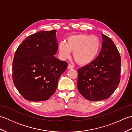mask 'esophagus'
<instances>
[{
	"label": "esophagus",
	"instance_id": "esophagus-1",
	"mask_svg": "<svg viewBox=\"0 0 132 132\" xmlns=\"http://www.w3.org/2000/svg\"><path fill=\"white\" fill-rule=\"evenodd\" d=\"M74 68V66L72 65L71 64H69L68 66V69H73Z\"/></svg>",
	"mask_w": 132,
	"mask_h": 132
}]
</instances>
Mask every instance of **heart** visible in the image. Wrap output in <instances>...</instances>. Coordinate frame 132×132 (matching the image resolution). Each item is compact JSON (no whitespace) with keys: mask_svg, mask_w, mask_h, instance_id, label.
<instances>
[{"mask_svg":"<svg viewBox=\"0 0 132 132\" xmlns=\"http://www.w3.org/2000/svg\"><path fill=\"white\" fill-rule=\"evenodd\" d=\"M101 41L96 36L87 34H77L69 36L66 43L61 42L58 45L61 57L68 58L73 52L75 61L81 65L92 62L100 52Z\"/></svg>","mask_w":132,"mask_h":132,"instance_id":"1","label":"heart"}]
</instances>
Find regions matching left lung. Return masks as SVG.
<instances>
[{"instance_id": "1", "label": "left lung", "mask_w": 132, "mask_h": 132, "mask_svg": "<svg viewBox=\"0 0 132 132\" xmlns=\"http://www.w3.org/2000/svg\"><path fill=\"white\" fill-rule=\"evenodd\" d=\"M102 47L99 55L78 69V89L88 100L100 101L110 97L120 81L121 57L110 38L102 34Z\"/></svg>"}]
</instances>
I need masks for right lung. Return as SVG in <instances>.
Segmentation results:
<instances>
[{"label": "right lung", "instance_id": "obj_1", "mask_svg": "<svg viewBox=\"0 0 132 132\" xmlns=\"http://www.w3.org/2000/svg\"><path fill=\"white\" fill-rule=\"evenodd\" d=\"M56 30H41L27 37L17 49L12 63L14 85L25 99L45 101L57 87L68 63L54 56L58 50Z\"/></svg>", "mask_w": 132, "mask_h": 132}]
</instances>
